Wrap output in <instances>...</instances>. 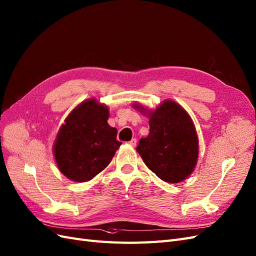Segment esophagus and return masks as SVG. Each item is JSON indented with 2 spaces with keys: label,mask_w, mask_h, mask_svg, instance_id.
Returning <instances> with one entry per match:
<instances>
[{
  "label": "esophagus",
  "mask_w": 256,
  "mask_h": 256,
  "mask_svg": "<svg viewBox=\"0 0 256 256\" xmlns=\"http://www.w3.org/2000/svg\"><path fill=\"white\" fill-rule=\"evenodd\" d=\"M136 144H137V140L135 138H133V140H130V142H128V144L132 146V147H136Z\"/></svg>",
  "instance_id": "34e87169"
}]
</instances>
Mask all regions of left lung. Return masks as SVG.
I'll list each match as a JSON object with an SVG mask.
<instances>
[{
  "mask_svg": "<svg viewBox=\"0 0 256 256\" xmlns=\"http://www.w3.org/2000/svg\"><path fill=\"white\" fill-rule=\"evenodd\" d=\"M148 116L150 133L137 146L144 164L165 182L178 184L191 174L198 158V138L191 116L176 102L167 100L156 110L138 104Z\"/></svg>",
  "mask_w": 256,
  "mask_h": 256,
  "instance_id": "8db88e82",
  "label": "left lung"
}]
</instances>
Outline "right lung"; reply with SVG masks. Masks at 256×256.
Returning <instances> with one entry per match:
<instances>
[{"mask_svg":"<svg viewBox=\"0 0 256 256\" xmlns=\"http://www.w3.org/2000/svg\"><path fill=\"white\" fill-rule=\"evenodd\" d=\"M108 107L96 98L82 102L64 121L54 144L60 172L70 180L86 182L108 166L121 142L109 126Z\"/></svg>","mask_w":256,"mask_h":256,"instance_id":"1","label":"right lung"}]
</instances>
